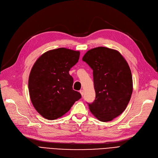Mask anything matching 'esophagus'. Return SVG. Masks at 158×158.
Here are the masks:
<instances>
[{"mask_svg": "<svg viewBox=\"0 0 158 158\" xmlns=\"http://www.w3.org/2000/svg\"><path fill=\"white\" fill-rule=\"evenodd\" d=\"M79 92H80V94H81V95L82 96H83V95H84V91H83V89H81L79 91Z\"/></svg>", "mask_w": 158, "mask_h": 158, "instance_id": "34e87169", "label": "esophagus"}]
</instances>
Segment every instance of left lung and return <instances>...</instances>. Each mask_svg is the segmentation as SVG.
Masks as SVG:
<instances>
[{
  "mask_svg": "<svg viewBox=\"0 0 158 158\" xmlns=\"http://www.w3.org/2000/svg\"><path fill=\"white\" fill-rule=\"evenodd\" d=\"M93 70L95 99L88 104L98 120L109 122L117 117L130 101L133 89L129 66L117 50L98 47L82 57Z\"/></svg>",
  "mask_w": 158,
  "mask_h": 158,
  "instance_id": "left-lung-1",
  "label": "left lung"
}]
</instances>
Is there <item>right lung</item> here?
<instances>
[{
  "mask_svg": "<svg viewBox=\"0 0 158 158\" xmlns=\"http://www.w3.org/2000/svg\"><path fill=\"white\" fill-rule=\"evenodd\" d=\"M80 52L66 48L50 50L36 61L29 77V92L37 112L47 120L67 113L81 95L72 88L69 71L79 59Z\"/></svg>",
  "mask_w": 158,
  "mask_h": 158,
  "instance_id": "add662e5",
  "label": "right lung"
}]
</instances>
